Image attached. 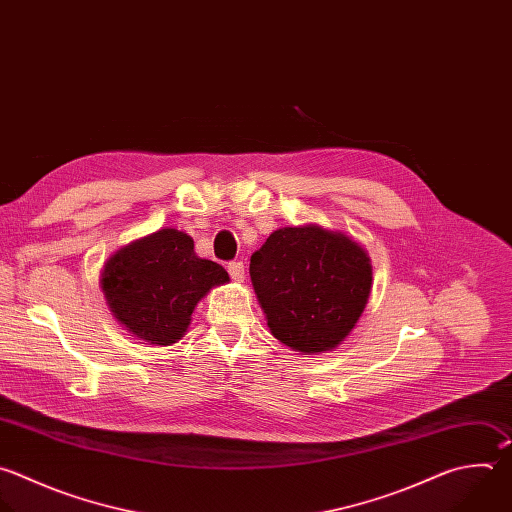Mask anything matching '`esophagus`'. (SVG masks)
Segmentation results:
<instances>
[{
    "label": "esophagus",
    "instance_id": "esophagus-1",
    "mask_svg": "<svg viewBox=\"0 0 512 512\" xmlns=\"http://www.w3.org/2000/svg\"><path fill=\"white\" fill-rule=\"evenodd\" d=\"M227 271H229V275H231V279H233L235 283H243V281H245V265H243L241 261L229 263V265H227Z\"/></svg>",
    "mask_w": 512,
    "mask_h": 512
}]
</instances>
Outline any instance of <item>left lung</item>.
Wrapping results in <instances>:
<instances>
[{"instance_id": "left-lung-1", "label": "left lung", "mask_w": 512, "mask_h": 512, "mask_svg": "<svg viewBox=\"0 0 512 512\" xmlns=\"http://www.w3.org/2000/svg\"><path fill=\"white\" fill-rule=\"evenodd\" d=\"M249 273L269 331L301 356L342 344L372 293L368 251L317 223L273 231L251 255Z\"/></svg>"}]
</instances>
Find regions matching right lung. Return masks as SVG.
<instances>
[{
	"label": "right lung",
	"mask_w": 512,
	"mask_h": 512,
	"mask_svg": "<svg viewBox=\"0 0 512 512\" xmlns=\"http://www.w3.org/2000/svg\"><path fill=\"white\" fill-rule=\"evenodd\" d=\"M229 273L195 253L189 233L162 227L114 251L102 267L100 289L114 319L148 346L185 337L197 303Z\"/></svg>",
	"instance_id": "right-lung-1"
}]
</instances>
